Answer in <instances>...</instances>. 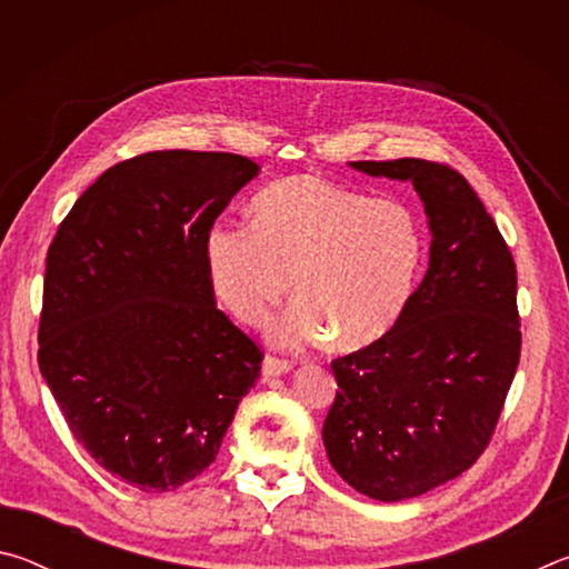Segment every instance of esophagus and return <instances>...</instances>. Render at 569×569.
I'll return each instance as SVG.
<instances>
[{
	"instance_id": "esophagus-1",
	"label": "esophagus",
	"mask_w": 569,
	"mask_h": 569,
	"mask_svg": "<svg viewBox=\"0 0 569 569\" xmlns=\"http://www.w3.org/2000/svg\"><path fill=\"white\" fill-rule=\"evenodd\" d=\"M288 371H291V361L288 359H281V356H273V353H268L263 359L266 377H281V373H288Z\"/></svg>"
}]
</instances>
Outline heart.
<instances>
[{"mask_svg": "<svg viewBox=\"0 0 569 569\" xmlns=\"http://www.w3.org/2000/svg\"><path fill=\"white\" fill-rule=\"evenodd\" d=\"M256 223H216L206 268L218 301L240 323H261L291 288L301 298L276 326L281 343L363 349L387 336L417 281L423 236L413 210L313 176L263 188Z\"/></svg>", "mask_w": 569, "mask_h": 569, "instance_id": "heart-1", "label": "heart"}]
</instances>
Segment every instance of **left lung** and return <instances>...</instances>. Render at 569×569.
<instances>
[{"label": "left lung", "mask_w": 569, "mask_h": 569, "mask_svg": "<svg viewBox=\"0 0 569 569\" xmlns=\"http://www.w3.org/2000/svg\"><path fill=\"white\" fill-rule=\"evenodd\" d=\"M411 180L431 228L429 271L379 341L339 356L323 421L329 461L379 502L419 497L481 457L512 387L522 331L517 266L495 218L447 162L359 160Z\"/></svg>", "instance_id": "obj_1"}]
</instances>
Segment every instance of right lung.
<instances>
[{"label":"right lung","mask_w":569,"mask_h":569,"mask_svg":"<svg viewBox=\"0 0 569 569\" xmlns=\"http://www.w3.org/2000/svg\"><path fill=\"white\" fill-rule=\"evenodd\" d=\"M256 176L233 152H142L77 198L47 250L40 371L72 437L140 492L203 475L261 373L206 268L208 230Z\"/></svg>","instance_id":"1"}]
</instances>
